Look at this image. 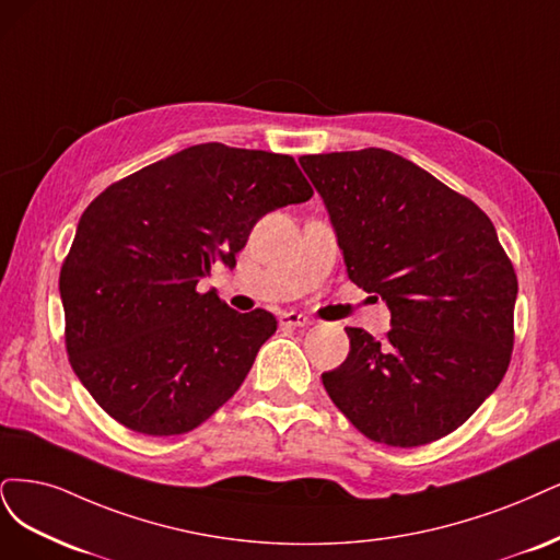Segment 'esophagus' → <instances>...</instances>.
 Instances as JSON below:
<instances>
[{
    "label": "esophagus",
    "instance_id": "obj_1",
    "mask_svg": "<svg viewBox=\"0 0 560 560\" xmlns=\"http://www.w3.org/2000/svg\"><path fill=\"white\" fill-rule=\"evenodd\" d=\"M279 323H281L283 328H306V326H312L314 320L310 316L298 314V312H283L279 316Z\"/></svg>",
    "mask_w": 560,
    "mask_h": 560
}]
</instances>
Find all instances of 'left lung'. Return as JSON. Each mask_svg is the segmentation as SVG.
Instances as JSON below:
<instances>
[{
  "label": "left lung",
  "mask_w": 560,
  "mask_h": 560,
  "mask_svg": "<svg viewBox=\"0 0 560 560\" xmlns=\"http://www.w3.org/2000/svg\"><path fill=\"white\" fill-rule=\"evenodd\" d=\"M349 279L390 310L374 339L323 372L332 402L365 438L421 446L463 425L502 382L514 347V267L472 200L384 149L302 155Z\"/></svg>",
  "instance_id": "8db88e82"
}]
</instances>
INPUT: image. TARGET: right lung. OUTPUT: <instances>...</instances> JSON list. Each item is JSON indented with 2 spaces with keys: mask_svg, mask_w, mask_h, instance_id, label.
Listing matches in <instances>:
<instances>
[{
  "mask_svg": "<svg viewBox=\"0 0 560 560\" xmlns=\"http://www.w3.org/2000/svg\"><path fill=\"white\" fill-rule=\"evenodd\" d=\"M291 155L197 143L100 192L60 269L69 363L112 419L167 438L225 405L275 335L197 283L237 265L265 213L306 202Z\"/></svg>",
  "mask_w": 560,
  "mask_h": 560,
  "instance_id": "add662e5",
  "label": "right lung"
}]
</instances>
